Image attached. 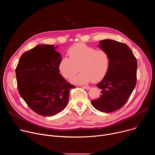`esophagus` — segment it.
<instances>
[{
  "label": "esophagus",
  "instance_id": "esophagus-1",
  "mask_svg": "<svg viewBox=\"0 0 155 155\" xmlns=\"http://www.w3.org/2000/svg\"><path fill=\"white\" fill-rule=\"evenodd\" d=\"M82 88H83V89H85V90H89L90 88V86H81Z\"/></svg>",
  "mask_w": 155,
  "mask_h": 155
}]
</instances>
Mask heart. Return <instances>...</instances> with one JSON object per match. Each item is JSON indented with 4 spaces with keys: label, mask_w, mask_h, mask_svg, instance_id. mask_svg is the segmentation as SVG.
Segmentation results:
<instances>
[{
    "label": "heart",
    "mask_w": 155,
    "mask_h": 155,
    "mask_svg": "<svg viewBox=\"0 0 155 155\" xmlns=\"http://www.w3.org/2000/svg\"><path fill=\"white\" fill-rule=\"evenodd\" d=\"M69 57L63 56L58 64L61 74L70 80L80 71L81 73L72 79L75 84L98 81L107 74L110 65V57L104 49H96L83 43H78L68 50Z\"/></svg>",
    "instance_id": "heart-1"
}]
</instances>
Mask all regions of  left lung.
<instances>
[{"label":"left lung","mask_w":155,"mask_h":155,"mask_svg":"<svg viewBox=\"0 0 155 155\" xmlns=\"http://www.w3.org/2000/svg\"><path fill=\"white\" fill-rule=\"evenodd\" d=\"M101 49L110 57L109 70L97 84L101 90L100 97L91 101L92 105L104 113L115 112L127 101L137 81V62L130 48L124 43L106 39L100 41Z\"/></svg>","instance_id":"obj_1"}]
</instances>
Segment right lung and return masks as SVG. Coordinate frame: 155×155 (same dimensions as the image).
<instances>
[{
  "mask_svg": "<svg viewBox=\"0 0 155 155\" xmlns=\"http://www.w3.org/2000/svg\"><path fill=\"white\" fill-rule=\"evenodd\" d=\"M51 45H40L21 55L16 68L21 97L34 112L51 117L67 106L69 92L75 86L59 73L61 54Z\"/></svg>",
  "mask_w": 155,
  "mask_h": 155,
  "instance_id": "add662e5",
  "label": "right lung"
}]
</instances>
